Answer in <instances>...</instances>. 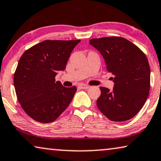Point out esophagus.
Here are the masks:
<instances>
[{
	"instance_id": "34e87169",
	"label": "esophagus",
	"mask_w": 161,
	"mask_h": 161,
	"mask_svg": "<svg viewBox=\"0 0 161 161\" xmlns=\"http://www.w3.org/2000/svg\"><path fill=\"white\" fill-rule=\"evenodd\" d=\"M79 87L81 88V89H87V88L90 87V86L87 85H85V84L81 83V84H80V85H79Z\"/></svg>"
}]
</instances>
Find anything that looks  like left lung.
Segmentation results:
<instances>
[{"mask_svg":"<svg viewBox=\"0 0 161 161\" xmlns=\"http://www.w3.org/2000/svg\"><path fill=\"white\" fill-rule=\"evenodd\" d=\"M100 52L106 69L114 76L112 90L101 87L97 106L108 119L133 118L143 107L150 87V69L144 53L125 38L112 36L90 40Z\"/></svg>","mask_w":161,"mask_h":161,"instance_id":"8db88e82","label":"left lung"}]
</instances>
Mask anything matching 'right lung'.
<instances>
[{"instance_id":"1","label":"right lung","mask_w":161,"mask_h":161,"mask_svg":"<svg viewBox=\"0 0 161 161\" xmlns=\"http://www.w3.org/2000/svg\"><path fill=\"white\" fill-rule=\"evenodd\" d=\"M80 40H46L22 54L14 75V85L22 108L43 123L55 121L64 112L76 91L55 81L58 71L65 69Z\"/></svg>"}]
</instances>
